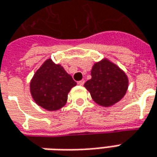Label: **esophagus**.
I'll return each instance as SVG.
<instances>
[{"mask_svg":"<svg viewBox=\"0 0 157 157\" xmlns=\"http://www.w3.org/2000/svg\"><path fill=\"white\" fill-rule=\"evenodd\" d=\"M78 84L79 86H84V84H85V80H84V79H82V80L78 81Z\"/></svg>","mask_w":157,"mask_h":157,"instance_id":"esophagus-1","label":"esophagus"}]
</instances>
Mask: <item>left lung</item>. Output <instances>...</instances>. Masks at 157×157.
Masks as SVG:
<instances>
[{
	"label": "left lung",
	"mask_w": 157,
	"mask_h": 157,
	"mask_svg": "<svg viewBox=\"0 0 157 157\" xmlns=\"http://www.w3.org/2000/svg\"><path fill=\"white\" fill-rule=\"evenodd\" d=\"M91 74V78L86 81L85 87L98 105L108 107L124 98L128 89V78L115 64L104 59L94 64Z\"/></svg>",
	"instance_id": "left-lung-1"
}]
</instances>
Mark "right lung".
I'll list each match as a JSON object with an SVG mask.
<instances>
[{"label": "right lung", "mask_w": 157, "mask_h": 157, "mask_svg": "<svg viewBox=\"0 0 157 157\" xmlns=\"http://www.w3.org/2000/svg\"><path fill=\"white\" fill-rule=\"evenodd\" d=\"M76 84L60 65L49 59L33 77L30 91L38 105L47 110H57L66 105L68 92Z\"/></svg>", "instance_id": "obj_1"}]
</instances>
